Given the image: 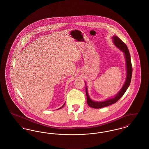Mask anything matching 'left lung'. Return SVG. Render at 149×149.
<instances>
[{"label":"left lung","instance_id":"left-lung-1","mask_svg":"<svg viewBox=\"0 0 149 149\" xmlns=\"http://www.w3.org/2000/svg\"><path fill=\"white\" fill-rule=\"evenodd\" d=\"M113 41L115 46L117 47L122 52H123L125 56L126 69H127V77L125 79V82L123 87H122V88L120 89V90L116 94V95L114 97L107 99L105 101H102V102H95L93 100H91L88 95L87 87H86L87 102L88 105L93 108H96V109L102 108L116 103L122 97V96L125 93L126 90L128 88L131 83L132 74V67L131 61V55L130 54L128 49L127 47V45H125V43L123 42L121 40L116 36H113Z\"/></svg>","mask_w":149,"mask_h":149}]
</instances>
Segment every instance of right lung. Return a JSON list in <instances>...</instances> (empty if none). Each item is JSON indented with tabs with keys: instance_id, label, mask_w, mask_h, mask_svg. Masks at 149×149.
<instances>
[{
	"instance_id": "add662e5",
	"label": "right lung",
	"mask_w": 149,
	"mask_h": 149,
	"mask_svg": "<svg viewBox=\"0 0 149 149\" xmlns=\"http://www.w3.org/2000/svg\"><path fill=\"white\" fill-rule=\"evenodd\" d=\"M65 103H64V105H63V106H62V107H61V108H59V109H61V108H63V107H64V105H65Z\"/></svg>"
}]
</instances>
